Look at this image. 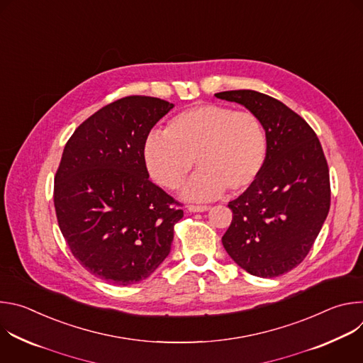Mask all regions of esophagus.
Returning <instances> with one entry per match:
<instances>
[{
    "instance_id": "esophagus-1",
    "label": "esophagus",
    "mask_w": 363,
    "mask_h": 363,
    "mask_svg": "<svg viewBox=\"0 0 363 363\" xmlns=\"http://www.w3.org/2000/svg\"><path fill=\"white\" fill-rule=\"evenodd\" d=\"M186 210L189 213H203V211H208L210 206L208 205H188Z\"/></svg>"
}]
</instances>
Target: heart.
Segmentation results:
<instances>
[{"label": "heart", "mask_w": 363, "mask_h": 363, "mask_svg": "<svg viewBox=\"0 0 363 363\" xmlns=\"http://www.w3.org/2000/svg\"><path fill=\"white\" fill-rule=\"evenodd\" d=\"M269 150L262 119L250 111L206 103L177 113L165 133H149L143 164L165 189H179L195 165L199 171L186 185L188 199L206 201L225 189L238 194L260 177Z\"/></svg>", "instance_id": "obj_1"}]
</instances>
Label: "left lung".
<instances>
[{"label": "left lung", "instance_id": "obj_1", "mask_svg": "<svg viewBox=\"0 0 363 363\" xmlns=\"http://www.w3.org/2000/svg\"><path fill=\"white\" fill-rule=\"evenodd\" d=\"M262 119L269 150L257 181L228 202L233 221L223 245L247 273L272 279L308 254L330 208L329 167L308 123L280 100L255 90L216 93Z\"/></svg>", "mask_w": 363, "mask_h": 363}]
</instances>
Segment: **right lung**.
Segmentation results:
<instances>
[{"instance_id": "obj_1", "label": "right lung", "mask_w": 363, "mask_h": 363, "mask_svg": "<svg viewBox=\"0 0 363 363\" xmlns=\"http://www.w3.org/2000/svg\"><path fill=\"white\" fill-rule=\"evenodd\" d=\"M172 103L126 96L86 119L55 177L60 231L76 260L111 284L145 280L168 257L181 202L149 181L143 143Z\"/></svg>"}]
</instances>
